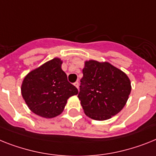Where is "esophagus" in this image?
<instances>
[{
  "label": "esophagus",
  "instance_id": "esophagus-1",
  "mask_svg": "<svg viewBox=\"0 0 156 156\" xmlns=\"http://www.w3.org/2000/svg\"><path fill=\"white\" fill-rule=\"evenodd\" d=\"M74 85H75L77 88H79V82H75V83H74Z\"/></svg>",
  "mask_w": 156,
  "mask_h": 156
}]
</instances>
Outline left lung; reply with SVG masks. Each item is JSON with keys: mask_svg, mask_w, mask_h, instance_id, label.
I'll return each mask as SVG.
<instances>
[{"mask_svg": "<svg viewBox=\"0 0 156 156\" xmlns=\"http://www.w3.org/2000/svg\"><path fill=\"white\" fill-rule=\"evenodd\" d=\"M131 81L125 73L108 62H84L78 98L85 115L106 120L123 109L131 93Z\"/></svg>", "mask_w": 156, "mask_h": 156, "instance_id": "8db88e82", "label": "left lung"}]
</instances>
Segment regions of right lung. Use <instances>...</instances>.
I'll return each mask as SVG.
<instances>
[{
    "mask_svg": "<svg viewBox=\"0 0 156 156\" xmlns=\"http://www.w3.org/2000/svg\"><path fill=\"white\" fill-rule=\"evenodd\" d=\"M62 63L60 58H53L24 77L21 95L36 115L47 119L57 116L64 111L68 99L78 94L61 69Z\"/></svg>",
    "mask_w": 156,
    "mask_h": 156,
    "instance_id": "right-lung-1",
    "label": "right lung"
}]
</instances>
